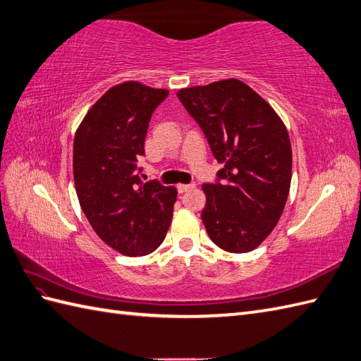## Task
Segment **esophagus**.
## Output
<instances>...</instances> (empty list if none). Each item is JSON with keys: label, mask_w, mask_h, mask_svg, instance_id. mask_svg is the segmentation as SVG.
<instances>
[{"label": "esophagus", "mask_w": 361, "mask_h": 361, "mask_svg": "<svg viewBox=\"0 0 361 361\" xmlns=\"http://www.w3.org/2000/svg\"><path fill=\"white\" fill-rule=\"evenodd\" d=\"M195 184H178L177 186V190L180 192V194H183V192H188L189 189H194Z\"/></svg>", "instance_id": "1"}]
</instances>
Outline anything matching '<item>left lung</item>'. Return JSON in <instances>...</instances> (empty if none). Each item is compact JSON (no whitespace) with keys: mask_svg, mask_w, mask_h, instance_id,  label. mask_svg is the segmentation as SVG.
Segmentation results:
<instances>
[{"mask_svg":"<svg viewBox=\"0 0 361 361\" xmlns=\"http://www.w3.org/2000/svg\"><path fill=\"white\" fill-rule=\"evenodd\" d=\"M177 97L224 164L219 181L203 184L201 220L209 237L232 254L254 250L279 223L288 201L292 149L286 126L237 78L181 89Z\"/></svg>","mask_w":361,"mask_h":361,"instance_id":"1","label":"left lung"}]
</instances>
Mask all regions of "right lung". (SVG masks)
Masks as SVG:
<instances>
[{"mask_svg": "<svg viewBox=\"0 0 361 361\" xmlns=\"http://www.w3.org/2000/svg\"><path fill=\"white\" fill-rule=\"evenodd\" d=\"M169 95L138 81L109 89L89 109L73 140V181L80 206L107 246L142 257L161 245L177 189L137 175L150 116Z\"/></svg>", "mask_w": 361, "mask_h": 361, "instance_id": "1", "label": "right lung"}]
</instances>
